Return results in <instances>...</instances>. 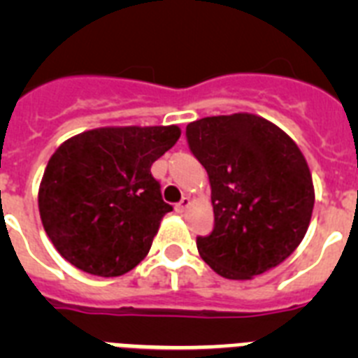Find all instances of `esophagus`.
Masks as SVG:
<instances>
[{
	"mask_svg": "<svg viewBox=\"0 0 358 358\" xmlns=\"http://www.w3.org/2000/svg\"><path fill=\"white\" fill-rule=\"evenodd\" d=\"M189 204H192V201H189V197H182L181 202H177V204H176V210L179 211V213H182V211H185L186 208L189 206Z\"/></svg>",
	"mask_w": 358,
	"mask_h": 358,
	"instance_id": "34e87169",
	"label": "esophagus"
}]
</instances>
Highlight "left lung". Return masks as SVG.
<instances>
[{"label": "left lung", "mask_w": 358, "mask_h": 358, "mask_svg": "<svg viewBox=\"0 0 358 358\" xmlns=\"http://www.w3.org/2000/svg\"><path fill=\"white\" fill-rule=\"evenodd\" d=\"M186 138L211 186L215 227L197 236L202 260L227 280H251L285 262L305 238L315 201L292 138L249 113L188 123Z\"/></svg>", "instance_id": "obj_1"}]
</instances>
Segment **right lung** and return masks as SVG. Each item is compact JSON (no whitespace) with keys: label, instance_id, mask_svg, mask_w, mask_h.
<instances>
[{"label":"right lung","instance_id":"obj_1","mask_svg":"<svg viewBox=\"0 0 358 358\" xmlns=\"http://www.w3.org/2000/svg\"><path fill=\"white\" fill-rule=\"evenodd\" d=\"M179 136L177 125L100 127L57 148L39 186V213L62 258L102 278L143 260L172 211L150 166Z\"/></svg>","mask_w":358,"mask_h":358}]
</instances>
